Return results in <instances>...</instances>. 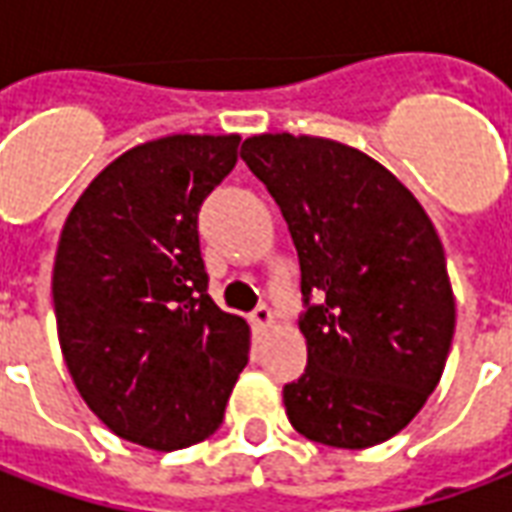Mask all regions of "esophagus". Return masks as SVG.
Here are the masks:
<instances>
[{"label":"esophagus","instance_id":"34e87169","mask_svg":"<svg viewBox=\"0 0 512 512\" xmlns=\"http://www.w3.org/2000/svg\"><path fill=\"white\" fill-rule=\"evenodd\" d=\"M252 323H255L257 329H271L274 326V312L268 304H260L255 312H252Z\"/></svg>","mask_w":512,"mask_h":512}]
</instances>
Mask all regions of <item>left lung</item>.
Instances as JSON below:
<instances>
[{"label": "left lung", "instance_id": "8db88e82", "mask_svg": "<svg viewBox=\"0 0 512 512\" xmlns=\"http://www.w3.org/2000/svg\"><path fill=\"white\" fill-rule=\"evenodd\" d=\"M241 158L299 252L307 367L282 389L290 425L343 450L392 439L436 389L455 334L436 227L384 164L343 142L257 134Z\"/></svg>", "mask_w": 512, "mask_h": 512}]
</instances>
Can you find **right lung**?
<instances>
[{
  "label": "right lung",
  "instance_id": "add662e5",
  "mask_svg": "<svg viewBox=\"0 0 512 512\" xmlns=\"http://www.w3.org/2000/svg\"><path fill=\"white\" fill-rule=\"evenodd\" d=\"M238 134H172L101 169L54 257L62 359L120 439L172 452L222 425L249 323L208 296L197 213L238 161Z\"/></svg>",
  "mask_w": 512,
  "mask_h": 512
}]
</instances>
